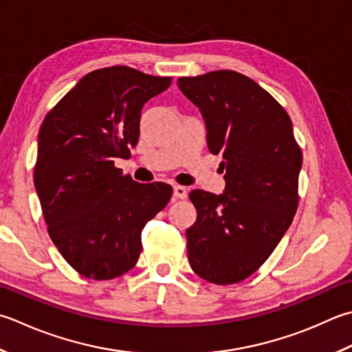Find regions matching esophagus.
I'll list each match as a JSON object with an SVG mask.
<instances>
[{
    "instance_id": "34e87169",
    "label": "esophagus",
    "mask_w": 352,
    "mask_h": 352,
    "mask_svg": "<svg viewBox=\"0 0 352 352\" xmlns=\"http://www.w3.org/2000/svg\"><path fill=\"white\" fill-rule=\"evenodd\" d=\"M174 197L175 198H180V199H184L186 197H188V189H186L184 186L175 184L174 186Z\"/></svg>"
}]
</instances>
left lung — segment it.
<instances>
[{
  "label": "left lung",
  "instance_id": "1",
  "mask_svg": "<svg viewBox=\"0 0 352 352\" xmlns=\"http://www.w3.org/2000/svg\"><path fill=\"white\" fill-rule=\"evenodd\" d=\"M177 84L201 111L208 148L226 170L224 194H189L197 209L186 230L189 264L212 284H236L265 263L293 221L302 151L290 116L247 76L218 70Z\"/></svg>",
  "mask_w": 352,
  "mask_h": 352
}]
</instances>
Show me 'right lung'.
<instances>
[{
  "label": "right lung",
  "mask_w": 352,
  "mask_h": 352,
  "mask_svg": "<svg viewBox=\"0 0 352 352\" xmlns=\"http://www.w3.org/2000/svg\"><path fill=\"white\" fill-rule=\"evenodd\" d=\"M170 80L125 65L94 70L41 125L34 188L53 244L84 278L129 272L140 256L143 227L172 197L169 184L137 183L114 166L139 142L143 105Z\"/></svg>",
  "instance_id": "1"
}]
</instances>
